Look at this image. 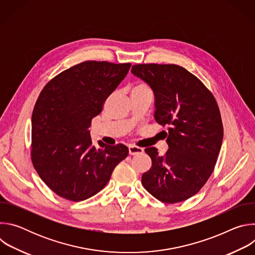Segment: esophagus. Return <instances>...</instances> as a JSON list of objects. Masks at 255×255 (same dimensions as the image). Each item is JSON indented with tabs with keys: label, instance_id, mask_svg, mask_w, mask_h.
<instances>
[{
	"label": "esophagus",
	"instance_id": "obj_1",
	"mask_svg": "<svg viewBox=\"0 0 255 255\" xmlns=\"http://www.w3.org/2000/svg\"><path fill=\"white\" fill-rule=\"evenodd\" d=\"M129 153L131 155H136V154H139V153H142L144 151L143 148L141 147H138V146H135V145H129Z\"/></svg>",
	"mask_w": 255,
	"mask_h": 255
}]
</instances>
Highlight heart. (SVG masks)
Listing matches in <instances>:
<instances>
[{
    "label": "heart",
    "instance_id": "heart-1",
    "mask_svg": "<svg viewBox=\"0 0 255 255\" xmlns=\"http://www.w3.org/2000/svg\"><path fill=\"white\" fill-rule=\"evenodd\" d=\"M132 91H140V92H145V91H150L148 86L144 83H139L137 85H135L132 89Z\"/></svg>",
    "mask_w": 255,
    "mask_h": 255
}]
</instances>
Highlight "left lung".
<instances>
[{"instance_id": "8db88e82", "label": "left lung", "mask_w": 255, "mask_h": 255, "mask_svg": "<svg viewBox=\"0 0 255 255\" xmlns=\"http://www.w3.org/2000/svg\"><path fill=\"white\" fill-rule=\"evenodd\" d=\"M132 74L152 89L156 122L167 125L168 150L145 149L152 160L142 185L166 204L183 202L207 183L223 140V124L213 94L190 71L176 64H135Z\"/></svg>"}]
</instances>
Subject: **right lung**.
<instances>
[{"instance_id": "add662e5", "label": "right lung", "mask_w": 255, "mask_h": 255, "mask_svg": "<svg viewBox=\"0 0 255 255\" xmlns=\"http://www.w3.org/2000/svg\"><path fill=\"white\" fill-rule=\"evenodd\" d=\"M131 63L88 60L60 72L43 88L32 113L31 159L41 179L59 197L80 202L108 184L127 157L123 144L92 143L89 128Z\"/></svg>"}]
</instances>
